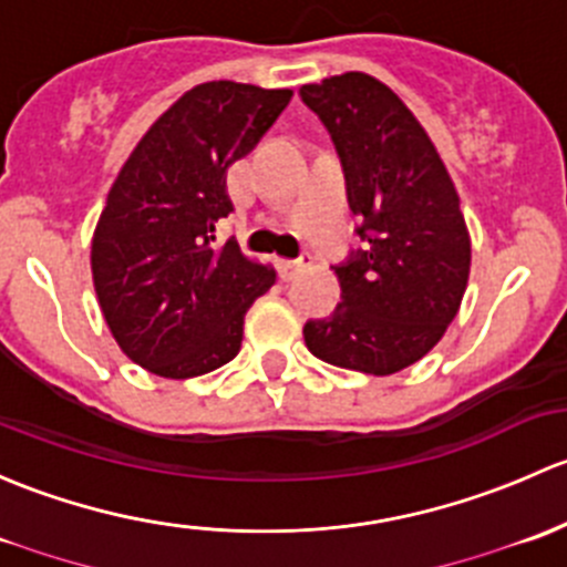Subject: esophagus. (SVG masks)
Returning <instances> with one entry per match:
<instances>
[{
  "mask_svg": "<svg viewBox=\"0 0 567 567\" xmlns=\"http://www.w3.org/2000/svg\"><path fill=\"white\" fill-rule=\"evenodd\" d=\"M311 265H313L311 254H302L300 259H284L281 261V278H284V281H291L297 272H302L306 267H311Z\"/></svg>",
  "mask_w": 567,
  "mask_h": 567,
  "instance_id": "obj_1",
  "label": "esophagus"
}]
</instances>
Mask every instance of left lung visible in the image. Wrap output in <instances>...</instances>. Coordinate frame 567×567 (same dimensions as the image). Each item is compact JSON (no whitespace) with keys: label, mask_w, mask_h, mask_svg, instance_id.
Returning a JSON list of instances; mask_svg holds the SVG:
<instances>
[{"label":"left lung","mask_w":567,"mask_h":567,"mask_svg":"<svg viewBox=\"0 0 567 567\" xmlns=\"http://www.w3.org/2000/svg\"><path fill=\"white\" fill-rule=\"evenodd\" d=\"M300 97L336 144L369 243L336 267L341 302L306 322V347L338 369L388 377L429 354L458 313L472 248L456 185L423 125L373 75H330Z\"/></svg>","instance_id":"1"}]
</instances>
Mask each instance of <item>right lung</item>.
Wrapping results in <instances>:
<instances>
[{
	"instance_id": "1",
	"label": "right lung",
	"mask_w": 567,
	"mask_h": 567,
	"mask_svg": "<svg viewBox=\"0 0 567 567\" xmlns=\"http://www.w3.org/2000/svg\"><path fill=\"white\" fill-rule=\"evenodd\" d=\"M291 90L207 81L153 122L111 185L92 237V281L122 352L163 379L229 363L245 313L276 270L213 245L235 213L226 172L289 106Z\"/></svg>"
}]
</instances>
